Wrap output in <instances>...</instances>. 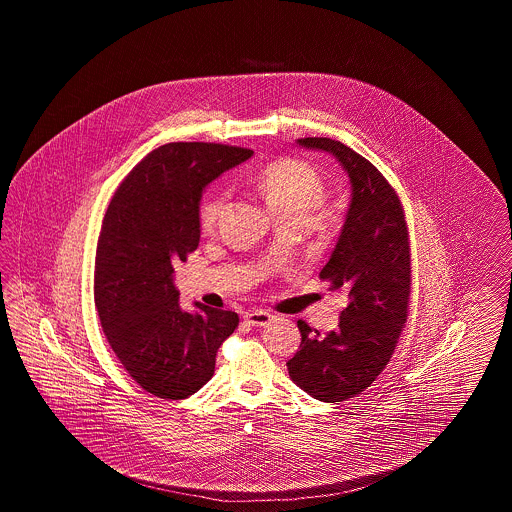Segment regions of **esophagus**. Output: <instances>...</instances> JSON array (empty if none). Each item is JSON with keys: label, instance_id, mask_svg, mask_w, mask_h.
<instances>
[{"label": "esophagus", "instance_id": "34e87169", "mask_svg": "<svg viewBox=\"0 0 512 512\" xmlns=\"http://www.w3.org/2000/svg\"><path fill=\"white\" fill-rule=\"evenodd\" d=\"M272 318L274 317L268 311H261V309L249 311L244 315V320L249 326H267L268 322H272Z\"/></svg>", "mask_w": 512, "mask_h": 512}]
</instances>
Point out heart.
I'll return each instance as SVG.
<instances>
[{
    "instance_id": "obj_1",
    "label": "heart",
    "mask_w": 512,
    "mask_h": 512,
    "mask_svg": "<svg viewBox=\"0 0 512 512\" xmlns=\"http://www.w3.org/2000/svg\"><path fill=\"white\" fill-rule=\"evenodd\" d=\"M255 188L263 195L268 209L280 220H303L326 197V182L320 172L305 161L278 159L268 163L255 176ZM226 207V194L215 192L199 207L203 232L215 230Z\"/></svg>"
}]
</instances>
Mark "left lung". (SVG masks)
I'll return each instance as SVG.
<instances>
[{"label": "left lung", "instance_id": "1", "mask_svg": "<svg viewBox=\"0 0 512 512\" xmlns=\"http://www.w3.org/2000/svg\"><path fill=\"white\" fill-rule=\"evenodd\" d=\"M297 144L334 155L351 182L338 244L320 270V280L347 292L349 303L328 334L299 320L301 345L286 363L301 390L336 403L365 391L390 363L409 313V232L399 195L363 155L330 138Z\"/></svg>", "mask_w": 512, "mask_h": 512}]
</instances>
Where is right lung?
Segmentation results:
<instances>
[{
	"label": "right lung",
	"mask_w": 512,
	"mask_h": 512,
	"mask_svg": "<svg viewBox=\"0 0 512 512\" xmlns=\"http://www.w3.org/2000/svg\"><path fill=\"white\" fill-rule=\"evenodd\" d=\"M251 155L222 144H165L130 171L107 207L94 278L101 328L128 374L161 399L203 388L222 341L238 328L232 311L203 303L182 311L172 265L199 245L205 186Z\"/></svg>",
	"instance_id": "1"
}]
</instances>
